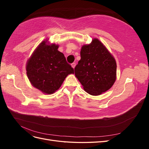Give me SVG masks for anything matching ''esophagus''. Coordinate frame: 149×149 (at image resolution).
I'll return each instance as SVG.
<instances>
[{
  "label": "esophagus",
  "mask_w": 149,
  "mask_h": 149,
  "mask_svg": "<svg viewBox=\"0 0 149 149\" xmlns=\"http://www.w3.org/2000/svg\"><path fill=\"white\" fill-rule=\"evenodd\" d=\"M71 66H72V68H73V69H74V68L76 66V63H73L71 64Z\"/></svg>",
  "instance_id": "obj_1"
}]
</instances>
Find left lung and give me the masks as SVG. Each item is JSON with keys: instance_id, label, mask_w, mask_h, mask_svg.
I'll return each mask as SVG.
<instances>
[{"instance_id": "1", "label": "left lung", "mask_w": 149, "mask_h": 149, "mask_svg": "<svg viewBox=\"0 0 149 149\" xmlns=\"http://www.w3.org/2000/svg\"><path fill=\"white\" fill-rule=\"evenodd\" d=\"M81 60L74 68L76 77L84 91L99 96L109 90L116 81L117 65L114 56L97 38L84 45Z\"/></svg>"}]
</instances>
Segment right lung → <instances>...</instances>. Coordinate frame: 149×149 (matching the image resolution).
<instances>
[{
  "label": "right lung",
  "mask_w": 149,
  "mask_h": 149,
  "mask_svg": "<svg viewBox=\"0 0 149 149\" xmlns=\"http://www.w3.org/2000/svg\"><path fill=\"white\" fill-rule=\"evenodd\" d=\"M58 45L43 40L31 54L26 64V75L31 84L46 94L59 89L67 76L74 70L66 62Z\"/></svg>",
  "instance_id": "add662e5"
}]
</instances>
